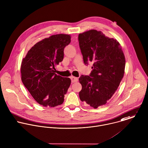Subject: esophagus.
<instances>
[{
	"label": "esophagus",
	"mask_w": 148,
	"mask_h": 148,
	"mask_svg": "<svg viewBox=\"0 0 148 148\" xmlns=\"http://www.w3.org/2000/svg\"><path fill=\"white\" fill-rule=\"evenodd\" d=\"M71 82H72L73 83H74V82H77V81H78V78L75 77H73V76L71 77Z\"/></svg>",
	"instance_id": "34e87169"
}]
</instances>
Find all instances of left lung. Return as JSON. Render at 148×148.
<instances>
[{"instance_id": "left-lung-1", "label": "left lung", "mask_w": 148, "mask_h": 148, "mask_svg": "<svg viewBox=\"0 0 148 148\" xmlns=\"http://www.w3.org/2000/svg\"><path fill=\"white\" fill-rule=\"evenodd\" d=\"M85 64L93 63L89 75H82L80 100L97 108L105 105L116 91L123 77L125 57L119 42L101 31L90 30L78 35Z\"/></svg>"}]
</instances>
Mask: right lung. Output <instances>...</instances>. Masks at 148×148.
I'll return each instance as SVG.
<instances>
[{
    "label": "right lung",
    "instance_id": "add662e5",
    "mask_svg": "<svg viewBox=\"0 0 148 148\" xmlns=\"http://www.w3.org/2000/svg\"><path fill=\"white\" fill-rule=\"evenodd\" d=\"M71 36L52 35L34 44L22 59L21 79L33 99L44 107L62 104L71 84L69 78L55 73V67L64 57V48Z\"/></svg>",
    "mask_w": 148,
    "mask_h": 148
}]
</instances>
